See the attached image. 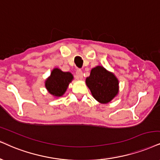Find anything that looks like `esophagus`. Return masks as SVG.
I'll return each instance as SVG.
<instances>
[{"mask_svg":"<svg viewBox=\"0 0 160 160\" xmlns=\"http://www.w3.org/2000/svg\"><path fill=\"white\" fill-rule=\"evenodd\" d=\"M76 78L78 79H82L83 78V72L81 69H77L76 72Z\"/></svg>","mask_w":160,"mask_h":160,"instance_id":"esophagus-1","label":"esophagus"}]
</instances>
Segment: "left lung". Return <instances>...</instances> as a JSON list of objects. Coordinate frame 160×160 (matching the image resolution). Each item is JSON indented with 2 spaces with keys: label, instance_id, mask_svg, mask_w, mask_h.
<instances>
[{
  "label": "left lung",
  "instance_id": "8db88e82",
  "mask_svg": "<svg viewBox=\"0 0 160 160\" xmlns=\"http://www.w3.org/2000/svg\"><path fill=\"white\" fill-rule=\"evenodd\" d=\"M86 84L92 96L103 104L111 101L119 91L117 78L101 66L92 69L90 76L86 78Z\"/></svg>",
  "mask_w": 160,
  "mask_h": 160
}]
</instances>
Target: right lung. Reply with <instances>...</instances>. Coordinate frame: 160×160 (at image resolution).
I'll return each instance as SVG.
<instances>
[{"label":"right lung","mask_w":160,"mask_h":160,"mask_svg":"<svg viewBox=\"0 0 160 160\" xmlns=\"http://www.w3.org/2000/svg\"><path fill=\"white\" fill-rule=\"evenodd\" d=\"M73 78L72 75L69 72H62L58 68L54 69L50 76L45 83L47 89L50 93L55 96H62Z\"/></svg>","instance_id":"1"}]
</instances>
